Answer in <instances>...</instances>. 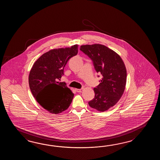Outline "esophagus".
Instances as JSON below:
<instances>
[{
  "label": "esophagus",
  "mask_w": 160,
  "mask_h": 160,
  "mask_svg": "<svg viewBox=\"0 0 160 160\" xmlns=\"http://www.w3.org/2000/svg\"><path fill=\"white\" fill-rule=\"evenodd\" d=\"M82 90H83V88H80V89L75 88V91L77 92H82Z\"/></svg>",
  "instance_id": "34e87169"
}]
</instances>
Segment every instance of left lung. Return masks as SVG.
<instances>
[{
    "mask_svg": "<svg viewBox=\"0 0 160 160\" xmlns=\"http://www.w3.org/2000/svg\"><path fill=\"white\" fill-rule=\"evenodd\" d=\"M80 50L92 59L96 72L103 77L94 88L95 97L88 105L99 112L106 111L116 105L124 92L127 77L125 65L119 55L104 45H82Z\"/></svg>",
    "mask_w": 160,
    "mask_h": 160,
    "instance_id": "1",
    "label": "left lung"
}]
</instances>
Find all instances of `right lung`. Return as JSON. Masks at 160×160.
<instances>
[{
    "label": "right lung",
    "mask_w": 160,
    "mask_h": 160,
    "mask_svg": "<svg viewBox=\"0 0 160 160\" xmlns=\"http://www.w3.org/2000/svg\"><path fill=\"white\" fill-rule=\"evenodd\" d=\"M78 45L52 49L41 55L31 69L28 83L34 98L44 109L57 114L68 109L74 94L65 82H59L64 75L65 65L78 54Z\"/></svg>",
    "instance_id": "right-lung-1"
}]
</instances>
